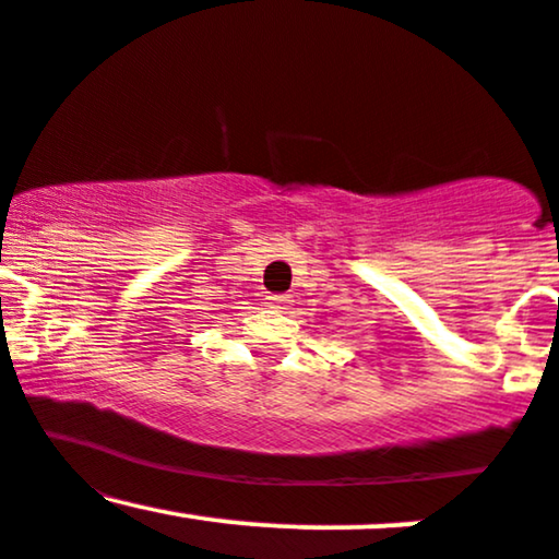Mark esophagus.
Listing matches in <instances>:
<instances>
[{"label":"esophagus","instance_id":"obj_1","mask_svg":"<svg viewBox=\"0 0 559 559\" xmlns=\"http://www.w3.org/2000/svg\"><path fill=\"white\" fill-rule=\"evenodd\" d=\"M265 305L271 307V310H286L288 297L286 294H271V297H265Z\"/></svg>","mask_w":559,"mask_h":559}]
</instances>
